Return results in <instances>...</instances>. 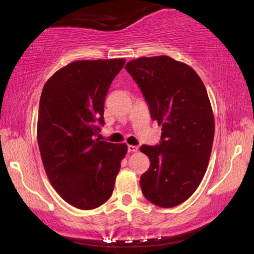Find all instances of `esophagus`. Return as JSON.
I'll return each instance as SVG.
<instances>
[{
    "label": "esophagus",
    "mask_w": 254,
    "mask_h": 254,
    "mask_svg": "<svg viewBox=\"0 0 254 254\" xmlns=\"http://www.w3.org/2000/svg\"><path fill=\"white\" fill-rule=\"evenodd\" d=\"M138 150V148L136 147V145H128V151L129 152H136Z\"/></svg>",
    "instance_id": "esophagus-1"
}]
</instances>
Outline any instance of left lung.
<instances>
[{
	"mask_svg": "<svg viewBox=\"0 0 254 254\" xmlns=\"http://www.w3.org/2000/svg\"><path fill=\"white\" fill-rule=\"evenodd\" d=\"M125 68L162 126L161 143L140 148L150 159L142 193L156 206L176 207L195 192L208 168L215 121L207 90L192 67L166 55L135 59Z\"/></svg>",
	"mask_w": 254,
	"mask_h": 254,
	"instance_id": "8db88e82",
	"label": "left lung"
}]
</instances>
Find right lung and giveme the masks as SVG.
I'll list each match as a JSON object with an SVG mask.
<instances>
[{
  "mask_svg": "<svg viewBox=\"0 0 254 254\" xmlns=\"http://www.w3.org/2000/svg\"><path fill=\"white\" fill-rule=\"evenodd\" d=\"M125 59L74 61L48 78L39 102L37 138L45 171L62 199L78 209L113 193L126 143L100 141L104 103Z\"/></svg>",
  "mask_w": 254,
  "mask_h": 254,
  "instance_id": "add662e5",
  "label": "right lung"
}]
</instances>
